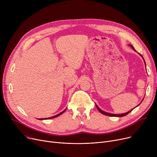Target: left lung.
<instances>
[{
    "label": "left lung",
    "instance_id": "8db88e82",
    "mask_svg": "<svg viewBox=\"0 0 157 157\" xmlns=\"http://www.w3.org/2000/svg\"><path fill=\"white\" fill-rule=\"evenodd\" d=\"M134 50H135L134 49V48L133 47V46L132 45H129ZM136 51V50H135ZM139 55H141L142 57H143V56L139 53ZM144 63H145V65H146V62H145V61H144ZM95 105H96V107H97V109L102 114H104V115H106V116H109V117H125V116H126V115H127L129 113H130L134 109H132V110H130V111H128V112H127V113H123V114H112V113H107V112H105V111H102V110H101L99 108H98V107L97 105V104H95Z\"/></svg>",
    "mask_w": 157,
    "mask_h": 157
}]
</instances>
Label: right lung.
I'll return each instance as SVG.
<instances>
[{"label":"right lung","mask_w":157,"mask_h":157,"mask_svg":"<svg viewBox=\"0 0 157 157\" xmlns=\"http://www.w3.org/2000/svg\"><path fill=\"white\" fill-rule=\"evenodd\" d=\"M65 110H66V109H65L64 111H63L62 112L60 113L59 114H58L55 115V116H53V117H50V118H39V120H47V119H52V118H56V117H57L60 116V114H62V113H63L65 111Z\"/></svg>","instance_id":"right-lung-1"}]
</instances>
